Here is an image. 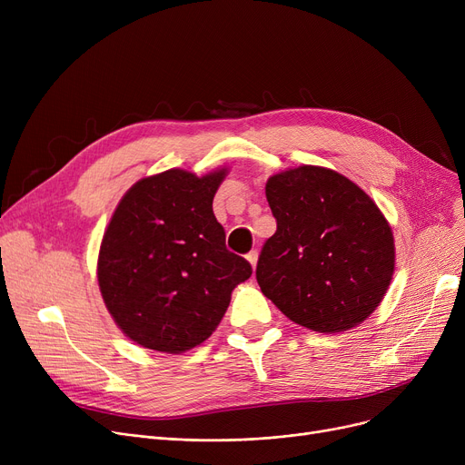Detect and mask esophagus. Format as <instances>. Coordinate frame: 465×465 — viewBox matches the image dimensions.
Listing matches in <instances>:
<instances>
[{
    "instance_id": "1",
    "label": "esophagus",
    "mask_w": 465,
    "mask_h": 465,
    "mask_svg": "<svg viewBox=\"0 0 465 465\" xmlns=\"http://www.w3.org/2000/svg\"><path fill=\"white\" fill-rule=\"evenodd\" d=\"M247 260L251 262V265H252V270H256V262H258V252H256V251H251V252L247 254Z\"/></svg>"
}]
</instances>
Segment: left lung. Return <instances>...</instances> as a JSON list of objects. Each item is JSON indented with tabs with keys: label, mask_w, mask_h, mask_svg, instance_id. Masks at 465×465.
Returning a JSON list of instances; mask_svg holds the SVG:
<instances>
[{
	"label": "left lung",
	"mask_w": 465,
	"mask_h": 465,
	"mask_svg": "<svg viewBox=\"0 0 465 465\" xmlns=\"http://www.w3.org/2000/svg\"><path fill=\"white\" fill-rule=\"evenodd\" d=\"M277 232L263 242L256 281L296 324L354 328L377 309L394 273V237L373 200L347 177L302 165L270 177Z\"/></svg>",
	"instance_id": "1"
}]
</instances>
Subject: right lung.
Masks as SVG:
<instances>
[{"label":"right lung","instance_id":"right-lung-1","mask_svg":"<svg viewBox=\"0 0 465 465\" xmlns=\"http://www.w3.org/2000/svg\"><path fill=\"white\" fill-rule=\"evenodd\" d=\"M226 169H183L135 183L120 200L97 258V281L118 328L144 349L179 354L214 331L232 290L252 275L226 249L213 198Z\"/></svg>","mask_w":465,"mask_h":465}]
</instances>
